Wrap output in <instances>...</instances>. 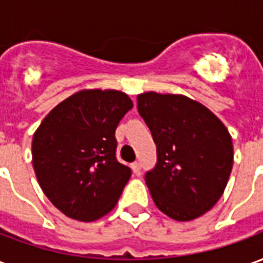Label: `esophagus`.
I'll list each match as a JSON object with an SVG mask.
<instances>
[{
    "label": "esophagus",
    "instance_id": "esophagus-1",
    "mask_svg": "<svg viewBox=\"0 0 263 263\" xmlns=\"http://www.w3.org/2000/svg\"><path fill=\"white\" fill-rule=\"evenodd\" d=\"M131 167L135 175H139V173H141V163H139V162H134L131 165Z\"/></svg>",
    "mask_w": 263,
    "mask_h": 263
}]
</instances>
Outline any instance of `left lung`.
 <instances>
[{"label": "left lung", "mask_w": 263, "mask_h": 263, "mask_svg": "<svg viewBox=\"0 0 263 263\" xmlns=\"http://www.w3.org/2000/svg\"><path fill=\"white\" fill-rule=\"evenodd\" d=\"M138 111L156 143L158 163L145 175L156 207L176 221L207 213L231 175L234 149L226 125L182 94L142 92Z\"/></svg>", "instance_id": "obj_1"}]
</instances>
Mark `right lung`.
Wrapping results in <instances>:
<instances>
[{"instance_id": "add662e5", "label": "right lung", "mask_w": 263, "mask_h": 263, "mask_svg": "<svg viewBox=\"0 0 263 263\" xmlns=\"http://www.w3.org/2000/svg\"><path fill=\"white\" fill-rule=\"evenodd\" d=\"M132 107L118 90H81L58 104L33 134L37 183L69 218L90 222L115 207L131 177L115 158V129Z\"/></svg>"}]
</instances>
